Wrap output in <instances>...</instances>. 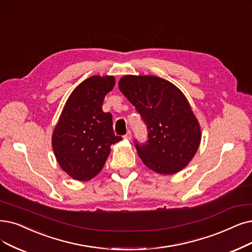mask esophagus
Wrapping results in <instances>:
<instances>
[{"label":"esophagus","instance_id":"34e87169","mask_svg":"<svg viewBox=\"0 0 252 252\" xmlns=\"http://www.w3.org/2000/svg\"><path fill=\"white\" fill-rule=\"evenodd\" d=\"M131 136H132L131 131H130V130H128L127 133L124 135V138H125V139H131Z\"/></svg>","mask_w":252,"mask_h":252}]
</instances>
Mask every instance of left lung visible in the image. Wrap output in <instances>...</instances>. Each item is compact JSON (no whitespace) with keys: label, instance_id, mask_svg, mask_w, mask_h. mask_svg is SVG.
<instances>
[{"label":"left lung","instance_id":"obj_1","mask_svg":"<svg viewBox=\"0 0 252 252\" xmlns=\"http://www.w3.org/2000/svg\"><path fill=\"white\" fill-rule=\"evenodd\" d=\"M119 89L147 126L146 144L134 140L143 162L158 174L180 172L195 155L202 137L184 94L167 80L150 75H125Z\"/></svg>","mask_w":252,"mask_h":252}]
</instances>
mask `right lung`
<instances>
[{"label": "right lung", "mask_w": 252, "mask_h": 252, "mask_svg": "<svg viewBox=\"0 0 252 252\" xmlns=\"http://www.w3.org/2000/svg\"><path fill=\"white\" fill-rule=\"evenodd\" d=\"M115 86L114 76H91L69 96L53 133L58 163L70 177L89 181L102 169L110 146L120 142L113 116L104 113L105 95Z\"/></svg>", "instance_id": "1"}]
</instances>
